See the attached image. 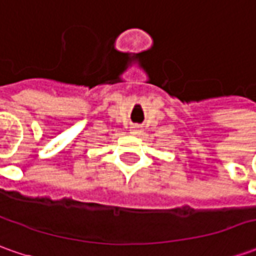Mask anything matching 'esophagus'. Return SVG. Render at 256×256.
<instances>
[{
	"label": "esophagus",
	"instance_id": "esophagus-1",
	"mask_svg": "<svg viewBox=\"0 0 256 256\" xmlns=\"http://www.w3.org/2000/svg\"><path fill=\"white\" fill-rule=\"evenodd\" d=\"M140 132H141V128H140L138 125H134V126H131V134H134V135H138Z\"/></svg>",
	"mask_w": 256,
	"mask_h": 256
}]
</instances>
